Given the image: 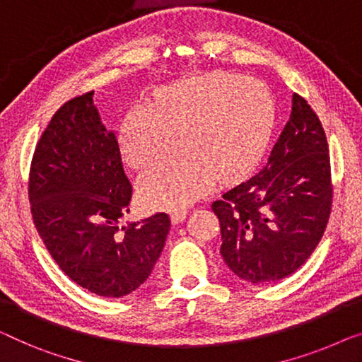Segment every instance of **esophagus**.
<instances>
[{"label": "esophagus", "mask_w": 362, "mask_h": 362, "mask_svg": "<svg viewBox=\"0 0 362 362\" xmlns=\"http://www.w3.org/2000/svg\"><path fill=\"white\" fill-rule=\"evenodd\" d=\"M186 216H187V209H186V207H177V209H175V211L171 212L173 223H180V222H182V220L186 218Z\"/></svg>", "instance_id": "1"}]
</instances>
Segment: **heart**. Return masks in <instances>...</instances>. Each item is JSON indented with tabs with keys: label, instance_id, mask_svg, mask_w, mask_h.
I'll use <instances>...</instances> for the list:
<instances>
[{
	"label": "heart",
	"instance_id": "heart-1",
	"mask_svg": "<svg viewBox=\"0 0 362 362\" xmlns=\"http://www.w3.org/2000/svg\"><path fill=\"white\" fill-rule=\"evenodd\" d=\"M276 107L258 81L214 71L180 81L158 93L155 107L139 104L122 124L125 158L148 168L182 144L186 150L140 180L150 206H180L197 199L217 180L258 163L274 130Z\"/></svg>",
	"mask_w": 362,
	"mask_h": 362
}]
</instances>
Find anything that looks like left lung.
I'll return each mask as SVG.
<instances>
[{
    "mask_svg": "<svg viewBox=\"0 0 362 362\" xmlns=\"http://www.w3.org/2000/svg\"><path fill=\"white\" fill-rule=\"evenodd\" d=\"M332 202L327 135L310 104L296 93L268 163L212 202L225 264L251 284L292 274L322 240Z\"/></svg>",
    "mask_w": 362,
    "mask_h": 362,
    "instance_id": "left-lung-1",
    "label": "left lung"
}]
</instances>
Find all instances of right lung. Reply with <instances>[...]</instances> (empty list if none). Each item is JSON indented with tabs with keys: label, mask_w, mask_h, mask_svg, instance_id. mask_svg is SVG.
<instances>
[{
	"label": "right lung",
	"mask_w": 362,
	"mask_h": 362,
	"mask_svg": "<svg viewBox=\"0 0 362 362\" xmlns=\"http://www.w3.org/2000/svg\"><path fill=\"white\" fill-rule=\"evenodd\" d=\"M93 94L71 98L54 114L35 145L28 191L35 228L59 268L83 289L116 298L148 279L171 220L156 212L120 225L132 185Z\"/></svg>",
	"instance_id": "1"
}]
</instances>
